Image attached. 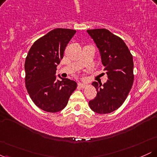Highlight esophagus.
<instances>
[{
  "label": "esophagus",
  "instance_id": "esophagus-1",
  "mask_svg": "<svg viewBox=\"0 0 157 157\" xmlns=\"http://www.w3.org/2000/svg\"><path fill=\"white\" fill-rule=\"evenodd\" d=\"M78 86H80V88H82V89H84V88H86V86H87V85L85 84V83H82V82H79Z\"/></svg>",
  "mask_w": 157,
  "mask_h": 157
}]
</instances>
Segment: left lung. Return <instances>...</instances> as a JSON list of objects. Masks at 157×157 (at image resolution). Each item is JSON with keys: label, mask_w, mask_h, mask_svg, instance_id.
I'll return each instance as SVG.
<instances>
[{"label": "left lung", "mask_w": 157, "mask_h": 157, "mask_svg": "<svg viewBox=\"0 0 157 157\" xmlns=\"http://www.w3.org/2000/svg\"><path fill=\"white\" fill-rule=\"evenodd\" d=\"M101 56L104 71L108 75L103 85L93 82L97 96L89 102L97 113H109L118 109L125 102L134 82L133 57L122 40L105 29L87 30Z\"/></svg>", "instance_id": "obj_1"}]
</instances>
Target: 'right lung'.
Segmentation results:
<instances>
[{
  "instance_id": "1",
  "label": "right lung",
  "mask_w": 157,
  "mask_h": 157,
  "mask_svg": "<svg viewBox=\"0 0 157 157\" xmlns=\"http://www.w3.org/2000/svg\"><path fill=\"white\" fill-rule=\"evenodd\" d=\"M76 33L69 29H55L36 40L25 61V83L32 100L43 111L56 113L67 105L77 82L68 78L57 80L56 70L66 46Z\"/></svg>"
}]
</instances>
